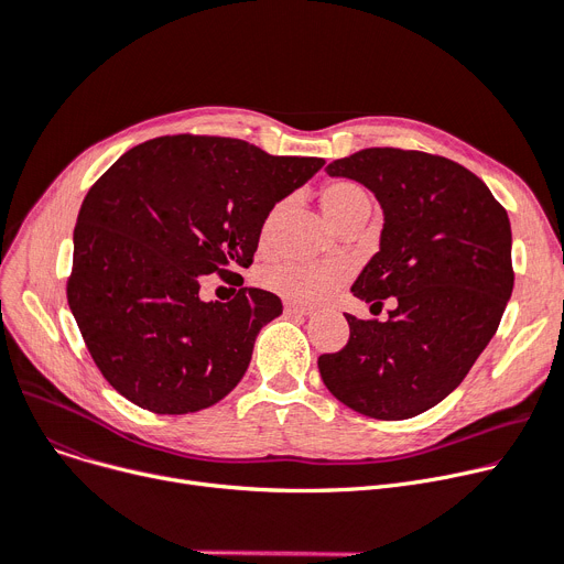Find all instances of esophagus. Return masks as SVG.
Returning a JSON list of instances; mask_svg holds the SVG:
<instances>
[{"label":"esophagus","mask_w":564,"mask_h":564,"mask_svg":"<svg viewBox=\"0 0 564 564\" xmlns=\"http://www.w3.org/2000/svg\"><path fill=\"white\" fill-rule=\"evenodd\" d=\"M314 310L307 307V305H297V303H291V301H284V314L289 316H310Z\"/></svg>","instance_id":"1"}]
</instances>
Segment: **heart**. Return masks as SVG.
<instances>
[{
  "label": "heart",
  "mask_w": 564,
  "mask_h": 564,
  "mask_svg": "<svg viewBox=\"0 0 564 564\" xmlns=\"http://www.w3.org/2000/svg\"><path fill=\"white\" fill-rule=\"evenodd\" d=\"M321 207L325 216L337 225L355 216H369L371 214V195L357 182L350 180H335L327 182L321 188ZM286 209V200L275 203L267 218L261 223L259 243L261 248H269L275 235L278 220ZM348 280V267L341 261H327V263H301V261H284L261 273V284L269 291L286 297L297 305H314L323 301L325 295L339 289Z\"/></svg>",
  "instance_id": "obj_1"
}]
</instances>
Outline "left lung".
Masks as SVG:
<instances>
[{
  "label": "left lung",
  "instance_id": "left-lung-1",
  "mask_svg": "<svg viewBox=\"0 0 564 564\" xmlns=\"http://www.w3.org/2000/svg\"><path fill=\"white\" fill-rule=\"evenodd\" d=\"M373 191L384 214L380 250L352 295L389 318L346 314L348 344L318 357L325 387L382 421L416 416L467 378L512 295L508 212L465 165L399 148H367L327 165Z\"/></svg>",
  "mask_w": 564,
  "mask_h": 564
}]
</instances>
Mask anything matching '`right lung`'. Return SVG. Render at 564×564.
I'll use <instances>...</instances> for the list:
<instances>
[{"label": "right lung", "instance_id": "obj_1", "mask_svg": "<svg viewBox=\"0 0 564 564\" xmlns=\"http://www.w3.org/2000/svg\"><path fill=\"white\" fill-rule=\"evenodd\" d=\"M323 163L177 134L131 148L90 186L75 227L68 305L120 395L154 414H188L239 384L259 329L282 303L252 286L229 303H205L200 275L229 284L248 269L269 209Z\"/></svg>", "mask_w": 564, "mask_h": 564}]
</instances>
